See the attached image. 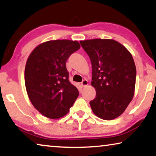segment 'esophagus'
<instances>
[{
	"label": "esophagus",
	"mask_w": 156,
	"mask_h": 156,
	"mask_svg": "<svg viewBox=\"0 0 156 156\" xmlns=\"http://www.w3.org/2000/svg\"><path fill=\"white\" fill-rule=\"evenodd\" d=\"M87 85H88V81L87 80H83L82 81V83H81V86H82L83 87H85Z\"/></svg>",
	"instance_id": "obj_1"
}]
</instances>
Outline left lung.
<instances>
[{
    "instance_id": "8db88e82",
    "label": "left lung",
    "mask_w": 156,
    "mask_h": 156,
    "mask_svg": "<svg viewBox=\"0 0 156 156\" xmlns=\"http://www.w3.org/2000/svg\"><path fill=\"white\" fill-rule=\"evenodd\" d=\"M92 67L91 85L96 98L90 102L93 112L102 119L122 115L134 96L136 67L132 55L113 39L80 41Z\"/></svg>"
}]
</instances>
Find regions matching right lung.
I'll use <instances>...</instances> for the list:
<instances>
[{"mask_svg":"<svg viewBox=\"0 0 156 156\" xmlns=\"http://www.w3.org/2000/svg\"><path fill=\"white\" fill-rule=\"evenodd\" d=\"M80 48L77 41H48L28 57L25 68L27 93L34 107L46 117H64L78 98V89L69 80L66 62Z\"/></svg>","mask_w":156,"mask_h":156,"instance_id":"1","label":"right lung"}]
</instances>
